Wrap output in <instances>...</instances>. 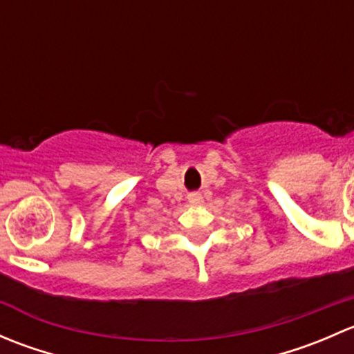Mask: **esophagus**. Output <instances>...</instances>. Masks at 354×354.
<instances>
[{
  "instance_id": "obj_1",
  "label": "esophagus",
  "mask_w": 354,
  "mask_h": 354,
  "mask_svg": "<svg viewBox=\"0 0 354 354\" xmlns=\"http://www.w3.org/2000/svg\"><path fill=\"white\" fill-rule=\"evenodd\" d=\"M188 202H190L192 205H200V203H202V195H200L198 192H194V194L188 195Z\"/></svg>"
}]
</instances>
